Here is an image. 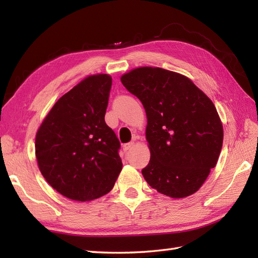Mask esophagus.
<instances>
[{"label":"esophagus","mask_w":258,"mask_h":258,"mask_svg":"<svg viewBox=\"0 0 258 258\" xmlns=\"http://www.w3.org/2000/svg\"><path fill=\"white\" fill-rule=\"evenodd\" d=\"M134 146V142H130V143H126L123 145V151L126 153L128 150L132 149V147Z\"/></svg>","instance_id":"1"}]
</instances>
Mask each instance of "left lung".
I'll return each mask as SVG.
<instances>
[{"instance_id":"obj_1","label":"left lung","mask_w":258,"mask_h":258,"mask_svg":"<svg viewBox=\"0 0 258 258\" xmlns=\"http://www.w3.org/2000/svg\"><path fill=\"white\" fill-rule=\"evenodd\" d=\"M120 82L143 104L151 160L142 174L172 199L194 194L215 167L223 145L216 107L186 76L161 68H138Z\"/></svg>"}]
</instances>
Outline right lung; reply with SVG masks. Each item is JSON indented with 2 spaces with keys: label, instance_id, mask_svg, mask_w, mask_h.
<instances>
[{
  "label": "right lung",
  "instance_id": "obj_1",
  "mask_svg": "<svg viewBox=\"0 0 258 258\" xmlns=\"http://www.w3.org/2000/svg\"><path fill=\"white\" fill-rule=\"evenodd\" d=\"M111 86L108 74L87 76L54 104L37 130L38 168L70 200L107 194L122 171L119 141L104 119Z\"/></svg>",
  "mask_w": 258,
  "mask_h": 258
}]
</instances>
